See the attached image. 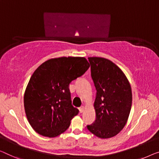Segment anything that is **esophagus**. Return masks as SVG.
Masks as SVG:
<instances>
[{
	"instance_id": "obj_1",
	"label": "esophagus",
	"mask_w": 159,
	"mask_h": 159,
	"mask_svg": "<svg viewBox=\"0 0 159 159\" xmlns=\"http://www.w3.org/2000/svg\"><path fill=\"white\" fill-rule=\"evenodd\" d=\"M79 109L80 113H83V112H84V109H85V108H84V106H80V107L79 108Z\"/></svg>"
}]
</instances>
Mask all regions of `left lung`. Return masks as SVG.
I'll return each instance as SVG.
<instances>
[{
  "instance_id": "left-lung-1",
  "label": "left lung",
  "mask_w": 159,
  "mask_h": 159,
  "mask_svg": "<svg viewBox=\"0 0 159 159\" xmlns=\"http://www.w3.org/2000/svg\"><path fill=\"white\" fill-rule=\"evenodd\" d=\"M88 58L97 93L93 104L96 119L87 129L98 138H112L124 129L129 118L131 85L122 70L111 61L101 57Z\"/></svg>"
}]
</instances>
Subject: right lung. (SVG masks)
I'll return each mask as SVG.
<instances>
[{"instance_id":"1","label":"right lung","mask_w":159,"mask_h":159,"mask_svg":"<svg viewBox=\"0 0 159 159\" xmlns=\"http://www.w3.org/2000/svg\"><path fill=\"white\" fill-rule=\"evenodd\" d=\"M84 57L51 58L39 66L24 93V108L35 132L53 138L65 132L79 111L73 107L69 84L89 69Z\"/></svg>"}]
</instances>
